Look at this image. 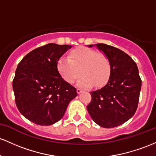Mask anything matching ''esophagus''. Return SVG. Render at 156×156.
I'll use <instances>...</instances> for the list:
<instances>
[{"label": "esophagus", "mask_w": 156, "mask_h": 156, "mask_svg": "<svg viewBox=\"0 0 156 156\" xmlns=\"http://www.w3.org/2000/svg\"><path fill=\"white\" fill-rule=\"evenodd\" d=\"M81 92H82V90H81V89H79V88L77 89V92H78V94H80Z\"/></svg>", "instance_id": "esophagus-1"}]
</instances>
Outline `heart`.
<instances>
[{"label":"heart","mask_w":156,"mask_h":156,"mask_svg":"<svg viewBox=\"0 0 156 156\" xmlns=\"http://www.w3.org/2000/svg\"><path fill=\"white\" fill-rule=\"evenodd\" d=\"M58 69L67 83H73L81 73L78 86L88 87L93 85L100 87L108 81L111 67L108 58L104 53L80 47L69 52V58L60 59Z\"/></svg>","instance_id":"heart-1"}]
</instances>
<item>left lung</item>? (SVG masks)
Here are the masks:
<instances>
[{
	"instance_id": "left-lung-1",
	"label": "left lung",
	"mask_w": 156,
	"mask_h": 156,
	"mask_svg": "<svg viewBox=\"0 0 156 156\" xmlns=\"http://www.w3.org/2000/svg\"><path fill=\"white\" fill-rule=\"evenodd\" d=\"M95 46L108 58L109 78L104 87L90 92L87 107L92 119L104 128L115 127L131 119L139 101L141 80L138 66L130 56L121 49L104 44Z\"/></svg>"
}]
</instances>
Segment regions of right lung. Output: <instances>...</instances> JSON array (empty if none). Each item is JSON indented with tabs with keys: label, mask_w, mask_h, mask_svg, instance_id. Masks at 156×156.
<instances>
[{
	"label": "right lung",
	"mask_w": 156,
	"mask_h": 156,
	"mask_svg": "<svg viewBox=\"0 0 156 156\" xmlns=\"http://www.w3.org/2000/svg\"><path fill=\"white\" fill-rule=\"evenodd\" d=\"M48 44L27 55L18 64L12 88L20 112L32 122L49 126L63 118L76 89L60 75L58 62L71 48Z\"/></svg>",
	"instance_id": "1"
}]
</instances>
